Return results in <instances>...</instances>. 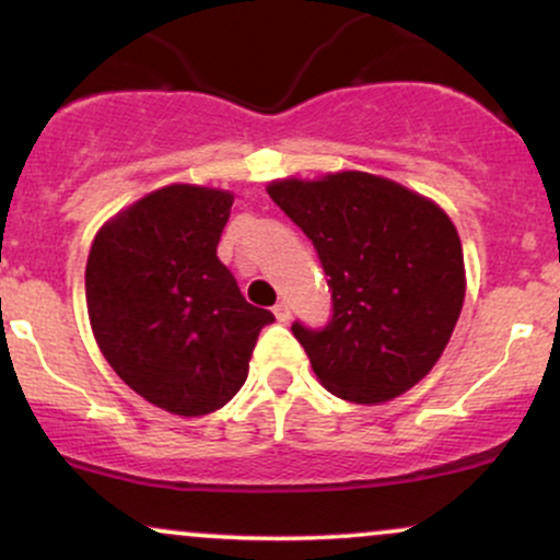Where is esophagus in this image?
<instances>
[{
    "label": "esophagus",
    "mask_w": 560,
    "mask_h": 560,
    "mask_svg": "<svg viewBox=\"0 0 560 560\" xmlns=\"http://www.w3.org/2000/svg\"><path fill=\"white\" fill-rule=\"evenodd\" d=\"M273 316H276V320H281V324H287V320L292 318V307H289L287 302H276Z\"/></svg>",
    "instance_id": "34e87169"
}]
</instances>
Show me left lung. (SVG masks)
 <instances>
[{"mask_svg":"<svg viewBox=\"0 0 560 560\" xmlns=\"http://www.w3.org/2000/svg\"><path fill=\"white\" fill-rule=\"evenodd\" d=\"M268 195L316 244L334 316L294 324L318 382L358 405L400 397L453 337L466 298L464 247L434 199L365 171L276 178Z\"/></svg>","mask_w":560,"mask_h":560,"instance_id":"1","label":"left lung"}]
</instances>
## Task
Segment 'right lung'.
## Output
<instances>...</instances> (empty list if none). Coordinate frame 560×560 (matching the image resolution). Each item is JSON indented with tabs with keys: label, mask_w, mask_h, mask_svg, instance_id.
Instances as JSON below:
<instances>
[{
	"label": "right lung",
	"mask_w": 560,
	"mask_h": 560,
	"mask_svg": "<svg viewBox=\"0 0 560 560\" xmlns=\"http://www.w3.org/2000/svg\"><path fill=\"white\" fill-rule=\"evenodd\" d=\"M234 195L168 184L118 210L86 260V311L110 369L147 402L197 419L242 389L273 313L218 260Z\"/></svg>",
	"instance_id": "right-lung-1"
}]
</instances>
